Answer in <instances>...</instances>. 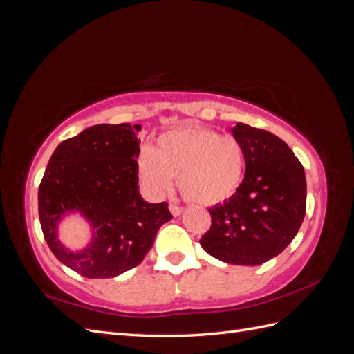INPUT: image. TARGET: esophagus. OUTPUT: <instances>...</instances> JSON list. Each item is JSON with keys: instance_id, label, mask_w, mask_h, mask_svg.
Listing matches in <instances>:
<instances>
[{"instance_id": "34e87169", "label": "esophagus", "mask_w": 354, "mask_h": 354, "mask_svg": "<svg viewBox=\"0 0 354 354\" xmlns=\"http://www.w3.org/2000/svg\"><path fill=\"white\" fill-rule=\"evenodd\" d=\"M169 211L174 217H178L180 214L183 212V207H178V205H176V203H169Z\"/></svg>"}]
</instances>
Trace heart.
<instances>
[{
	"label": "heart",
	"mask_w": 354,
	"mask_h": 354,
	"mask_svg": "<svg viewBox=\"0 0 354 354\" xmlns=\"http://www.w3.org/2000/svg\"><path fill=\"white\" fill-rule=\"evenodd\" d=\"M138 169L153 196H165L176 176L183 195L201 205L230 199L245 174V149L238 137L212 128L185 127L159 136L156 147H146Z\"/></svg>",
	"instance_id": "1"
}]
</instances>
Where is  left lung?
<instances>
[{
	"mask_svg": "<svg viewBox=\"0 0 354 354\" xmlns=\"http://www.w3.org/2000/svg\"><path fill=\"white\" fill-rule=\"evenodd\" d=\"M232 133L245 149V178L230 199L208 209L212 223L201 246L220 261L259 266L279 255L301 226L306 174L277 136L242 122Z\"/></svg>",
	"mask_w": 354,
	"mask_h": 354,
	"instance_id": "left-lung-1",
	"label": "left lung"
}]
</instances>
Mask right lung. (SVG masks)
<instances>
[{
  "instance_id": "obj_1",
  "label": "right lung",
  "mask_w": 354,
  "mask_h": 354,
  "mask_svg": "<svg viewBox=\"0 0 354 354\" xmlns=\"http://www.w3.org/2000/svg\"><path fill=\"white\" fill-rule=\"evenodd\" d=\"M138 124H99L62 142L38 190L42 233L56 259L88 279L115 277L138 266L159 227L173 218L167 202L149 203L138 192ZM80 212L92 227L85 249L71 252L58 223Z\"/></svg>"
}]
</instances>
